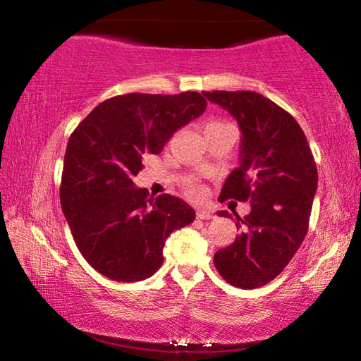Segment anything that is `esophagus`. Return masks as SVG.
Instances as JSON below:
<instances>
[{
  "instance_id": "esophagus-1",
  "label": "esophagus",
  "mask_w": 361,
  "mask_h": 361,
  "mask_svg": "<svg viewBox=\"0 0 361 361\" xmlns=\"http://www.w3.org/2000/svg\"><path fill=\"white\" fill-rule=\"evenodd\" d=\"M195 215H197L199 219H212L213 218V213L207 209H199Z\"/></svg>"
}]
</instances>
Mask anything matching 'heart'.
I'll return each instance as SVG.
<instances>
[{"mask_svg":"<svg viewBox=\"0 0 361 361\" xmlns=\"http://www.w3.org/2000/svg\"><path fill=\"white\" fill-rule=\"evenodd\" d=\"M221 126H228V124H224V122H219V121H210L209 124L205 126V129H213V127H221ZM189 192H191L192 195H200L202 194V188L192 185L191 188H189Z\"/></svg>","mask_w":361,"mask_h":361,"instance_id":"b5f03b06","label":"heart"}]
</instances>
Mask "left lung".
I'll return each mask as SVG.
<instances>
[{
	"instance_id": "obj_1",
	"label": "left lung",
	"mask_w": 361,
	"mask_h": 361,
	"mask_svg": "<svg viewBox=\"0 0 361 361\" xmlns=\"http://www.w3.org/2000/svg\"><path fill=\"white\" fill-rule=\"evenodd\" d=\"M240 127V166L232 170L219 199L252 205L245 218L235 215L242 232L215 253V267L226 282L252 290L276 279L301 247L319 173L296 119L264 95L250 90L204 92ZM219 216H231L218 212Z\"/></svg>"
}]
</instances>
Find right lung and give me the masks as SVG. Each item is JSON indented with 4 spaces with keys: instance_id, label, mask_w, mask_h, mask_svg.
Instances as JSON below:
<instances>
[{
    "instance_id": "add662e5",
    "label": "right lung",
    "mask_w": 361,
    "mask_h": 361,
    "mask_svg": "<svg viewBox=\"0 0 361 361\" xmlns=\"http://www.w3.org/2000/svg\"><path fill=\"white\" fill-rule=\"evenodd\" d=\"M199 92L126 94L87 114L66 145L60 204L84 259L116 282L151 277L175 229L191 224L185 200L149 197L133 178L146 154H159L173 133L204 114Z\"/></svg>"
}]
</instances>
